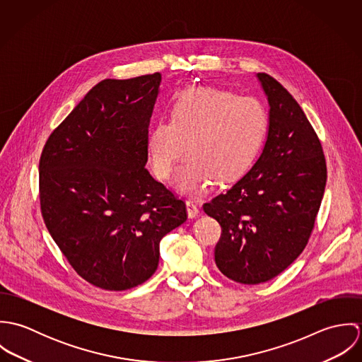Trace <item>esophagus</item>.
Here are the masks:
<instances>
[{
  "label": "esophagus",
  "instance_id": "esophagus-1",
  "mask_svg": "<svg viewBox=\"0 0 362 362\" xmlns=\"http://www.w3.org/2000/svg\"><path fill=\"white\" fill-rule=\"evenodd\" d=\"M187 211H188V217L191 218H195L201 214L199 207L197 206V204H194L192 201H187Z\"/></svg>",
  "mask_w": 362,
  "mask_h": 362
}]
</instances>
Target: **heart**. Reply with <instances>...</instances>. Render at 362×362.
<instances>
[{
	"label": "heart",
	"mask_w": 362,
	"mask_h": 362,
	"mask_svg": "<svg viewBox=\"0 0 362 362\" xmlns=\"http://www.w3.org/2000/svg\"><path fill=\"white\" fill-rule=\"evenodd\" d=\"M267 129V111L252 96L214 88H189L171 105V119H158L148 136V156L156 177L165 181L177 161V187L197 194L217 178L231 181L252 164Z\"/></svg>",
	"instance_id": "heart-1"
}]
</instances>
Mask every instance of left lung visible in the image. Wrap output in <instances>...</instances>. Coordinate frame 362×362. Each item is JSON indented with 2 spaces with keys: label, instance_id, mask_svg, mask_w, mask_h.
<instances>
[{
  "label": "left lung",
  "instance_id": "left-lung-1",
  "mask_svg": "<svg viewBox=\"0 0 362 362\" xmlns=\"http://www.w3.org/2000/svg\"><path fill=\"white\" fill-rule=\"evenodd\" d=\"M258 79L270 105L264 148L243 178L204 205L221 226L214 262L241 284L264 283L301 255L327 180L320 141L300 104L270 75Z\"/></svg>",
  "mask_w": 362,
  "mask_h": 362
}]
</instances>
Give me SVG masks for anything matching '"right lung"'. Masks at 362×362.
<instances>
[{
  "label": "right lung",
  "instance_id": "right-lung-1",
  "mask_svg": "<svg viewBox=\"0 0 362 362\" xmlns=\"http://www.w3.org/2000/svg\"><path fill=\"white\" fill-rule=\"evenodd\" d=\"M160 82L158 72L99 82L40 156L46 227L74 270L103 290L145 283L161 238L187 220L185 202L145 168Z\"/></svg>",
  "mask_w": 362,
  "mask_h": 362
}]
</instances>
